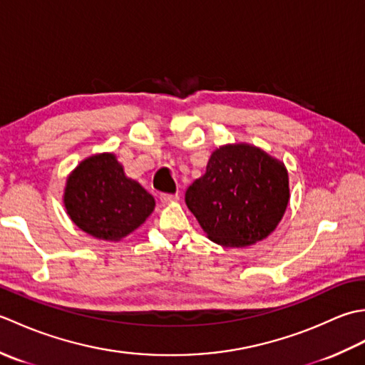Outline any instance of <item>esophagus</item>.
I'll return each mask as SVG.
<instances>
[{
  "label": "esophagus",
  "mask_w": 365,
  "mask_h": 365,
  "mask_svg": "<svg viewBox=\"0 0 365 365\" xmlns=\"http://www.w3.org/2000/svg\"><path fill=\"white\" fill-rule=\"evenodd\" d=\"M160 200L163 204H173L178 200V195H161Z\"/></svg>",
  "instance_id": "34e87169"
}]
</instances>
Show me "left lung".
<instances>
[{"instance_id": "left-lung-1", "label": "left lung", "mask_w": 365, "mask_h": 365, "mask_svg": "<svg viewBox=\"0 0 365 365\" xmlns=\"http://www.w3.org/2000/svg\"><path fill=\"white\" fill-rule=\"evenodd\" d=\"M289 200L284 163L247 143L213 150L205 174L185 192V202L207 238L226 247L265 240L284 218Z\"/></svg>"}]
</instances>
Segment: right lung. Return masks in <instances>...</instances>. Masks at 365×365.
<instances>
[{"label": "right lung", "instance_id": "1", "mask_svg": "<svg viewBox=\"0 0 365 365\" xmlns=\"http://www.w3.org/2000/svg\"><path fill=\"white\" fill-rule=\"evenodd\" d=\"M63 202L76 227L105 242H120L149 218L155 199L111 152L96 153L67 175Z\"/></svg>", "mask_w": 365, "mask_h": 365}]
</instances>
